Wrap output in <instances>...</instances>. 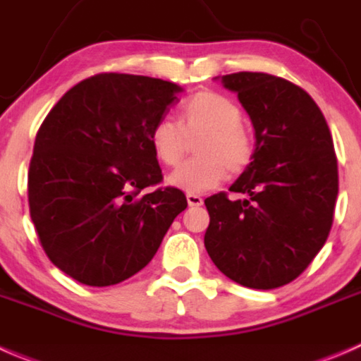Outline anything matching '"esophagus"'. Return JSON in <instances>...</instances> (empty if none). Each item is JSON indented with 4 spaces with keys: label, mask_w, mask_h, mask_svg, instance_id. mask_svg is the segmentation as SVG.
Listing matches in <instances>:
<instances>
[{
    "label": "esophagus",
    "mask_w": 361,
    "mask_h": 361,
    "mask_svg": "<svg viewBox=\"0 0 361 361\" xmlns=\"http://www.w3.org/2000/svg\"><path fill=\"white\" fill-rule=\"evenodd\" d=\"M187 202H188V206H201L202 197L197 194H187Z\"/></svg>",
    "instance_id": "1"
}]
</instances>
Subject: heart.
Wrapping results in <instances>:
<instances>
[{"instance_id": "obj_1", "label": "heart", "mask_w": 361, "mask_h": 361, "mask_svg": "<svg viewBox=\"0 0 361 361\" xmlns=\"http://www.w3.org/2000/svg\"><path fill=\"white\" fill-rule=\"evenodd\" d=\"M181 128L169 118L149 130L153 155L164 166H176L185 153V135L202 134L195 142L197 159L187 160L169 174L173 187L190 194L215 188L227 173H241L254 155V137L241 123L240 106L222 93L199 92L181 104Z\"/></svg>"}]
</instances>
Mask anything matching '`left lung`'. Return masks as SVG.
Masks as SVG:
<instances>
[{
  "instance_id": "8db88e82",
  "label": "left lung",
  "mask_w": 361,
  "mask_h": 361,
  "mask_svg": "<svg viewBox=\"0 0 361 361\" xmlns=\"http://www.w3.org/2000/svg\"><path fill=\"white\" fill-rule=\"evenodd\" d=\"M238 95L255 130L252 162L227 194L204 201V247L226 277L250 289L295 281L323 248L338 194L330 128L312 97L261 72L215 77Z\"/></svg>"
}]
</instances>
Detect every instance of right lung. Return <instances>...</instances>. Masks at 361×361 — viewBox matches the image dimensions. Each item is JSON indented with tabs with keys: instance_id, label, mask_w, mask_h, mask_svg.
Returning <instances> with one entry per match:
<instances>
[{
	"instance_id": "1",
	"label": "right lung",
	"mask_w": 361,
	"mask_h": 361,
	"mask_svg": "<svg viewBox=\"0 0 361 361\" xmlns=\"http://www.w3.org/2000/svg\"><path fill=\"white\" fill-rule=\"evenodd\" d=\"M183 87L99 73L59 99L35 139L30 215L52 264L93 288L120 284L159 250L187 197L162 181L149 130Z\"/></svg>"
}]
</instances>
